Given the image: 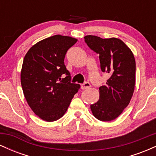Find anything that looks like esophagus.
Returning a JSON list of instances; mask_svg holds the SVG:
<instances>
[{
	"instance_id": "34e87169",
	"label": "esophagus",
	"mask_w": 156,
	"mask_h": 156,
	"mask_svg": "<svg viewBox=\"0 0 156 156\" xmlns=\"http://www.w3.org/2000/svg\"><path fill=\"white\" fill-rule=\"evenodd\" d=\"M91 87V84L89 82H85V83L81 84V89H87Z\"/></svg>"
}]
</instances>
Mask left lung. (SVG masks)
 <instances>
[{
  "instance_id": "1",
  "label": "left lung",
  "mask_w": 156,
  "mask_h": 156,
  "mask_svg": "<svg viewBox=\"0 0 156 156\" xmlns=\"http://www.w3.org/2000/svg\"><path fill=\"white\" fill-rule=\"evenodd\" d=\"M84 40L99 54L102 72L110 75L106 84L99 88V101L90 105L93 115L108 122L119 117L129 104L136 82V62L130 49L117 38L102 39L88 35Z\"/></svg>"
}]
</instances>
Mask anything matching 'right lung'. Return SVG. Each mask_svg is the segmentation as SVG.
<instances>
[{
    "label": "right lung",
    "mask_w": 156,
    "mask_h": 156,
    "mask_svg": "<svg viewBox=\"0 0 156 156\" xmlns=\"http://www.w3.org/2000/svg\"><path fill=\"white\" fill-rule=\"evenodd\" d=\"M77 39L55 35L39 41L23 59L20 80L23 94L36 115L47 122L60 119L80 86L71 83L64 57Z\"/></svg>",
    "instance_id": "1"
}]
</instances>
